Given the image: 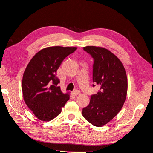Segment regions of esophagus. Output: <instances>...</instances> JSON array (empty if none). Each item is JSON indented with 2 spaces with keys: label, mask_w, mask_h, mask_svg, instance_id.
Masks as SVG:
<instances>
[{
  "label": "esophagus",
  "mask_w": 153,
  "mask_h": 153,
  "mask_svg": "<svg viewBox=\"0 0 153 153\" xmlns=\"http://www.w3.org/2000/svg\"><path fill=\"white\" fill-rule=\"evenodd\" d=\"M74 94H75V95H78V94H80V91L79 90H78V89L74 90Z\"/></svg>",
  "instance_id": "obj_1"
}]
</instances>
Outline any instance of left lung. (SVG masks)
I'll use <instances>...</instances> for the list:
<instances>
[{"mask_svg": "<svg viewBox=\"0 0 153 153\" xmlns=\"http://www.w3.org/2000/svg\"><path fill=\"white\" fill-rule=\"evenodd\" d=\"M83 49L93 59L92 80L100 89L91 95L90 103L83 108L82 115L88 122L100 127L112 120L123 107L128 89L126 73L121 61L107 49L94 46Z\"/></svg>", "mask_w": 153, "mask_h": 153, "instance_id": "obj_1", "label": "left lung"}]
</instances>
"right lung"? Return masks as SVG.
<instances>
[{
  "instance_id": "add662e5",
  "label": "right lung",
  "mask_w": 153,
  "mask_h": 153,
  "mask_svg": "<svg viewBox=\"0 0 153 153\" xmlns=\"http://www.w3.org/2000/svg\"><path fill=\"white\" fill-rule=\"evenodd\" d=\"M76 47H51L40 50L30 60L24 73V99L36 117L43 121L53 119L69 99L57 86V71Z\"/></svg>"
}]
</instances>
